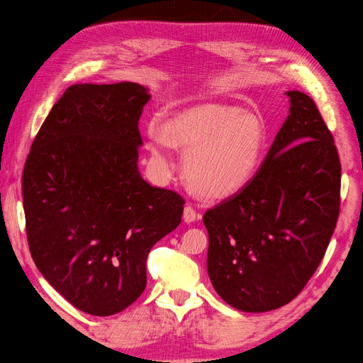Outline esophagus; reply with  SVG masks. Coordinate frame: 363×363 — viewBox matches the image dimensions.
<instances>
[{
    "label": "esophagus",
    "mask_w": 363,
    "mask_h": 363,
    "mask_svg": "<svg viewBox=\"0 0 363 363\" xmlns=\"http://www.w3.org/2000/svg\"><path fill=\"white\" fill-rule=\"evenodd\" d=\"M199 218H201V214L194 208L192 205H186L185 206V210H184V221L186 224H191V223H194V221H196Z\"/></svg>",
    "instance_id": "esophagus-1"
}]
</instances>
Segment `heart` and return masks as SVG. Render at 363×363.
<instances>
[{
	"instance_id": "heart-1",
	"label": "heart",
	"mask_w": 363,
	"mask_h": 363,
	"mask_svg": "<svg viewBox=\"0 0 363 363\" xmlns=\"http://www.w3.org/2000/svg\"><path fill=\"white\" fill-rule=\"evenodd\" d=\"M149 147L164 169L174 164L168 142L186 152L185 174L201 194L224 196L244 186L262 160L264 129L260 118L223 103H202L169 118L162 132L150 128Z\"/></svg>"
}]
</instances>
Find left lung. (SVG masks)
Segmentation results:
<instances>
[{
	"label": "left lung",
	"instance_id": "1",
	"mask_svg": "<svg viewBox=\"0 0 363 363\" xmlns=\"http://www.w3.org/2000/svg\"><path fill=\"white\" fill-rule=\"evenodd\" d=\"M290 115L260 169L203 214L206 270L220 297L250 313L290 303L318 270L340 211V161L312 97L291 90Z\"/></svg>",
	"mask_w": 363,
	"mask_h": 363
}]
</instances>
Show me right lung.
I'll use <instances>...</instances> for the list:
<instances>
[{"label": "right lung", "mask_w": 363, "mask_h": 363, "mask_svg": "<svg viewBox=\"0 0 363 363\" xmlns=\"http://www.w3.org/2000/svg\"><path fill=\"white\" fill-rule=\"evenodd\" d=\"M150 99L130 82L73 84L41 125L23 172L27 241L69 303L112 316L146 287L150 248L174 231L185 199L138 169L139 118Z\"/></svg>", "instance_id": "1"}]
</instances>
